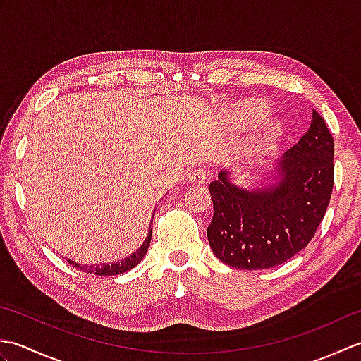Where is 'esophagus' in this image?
I'll use <instances>...</instances> for the list:
<instances>
[{"mask_svg": "<svg viewBox=\"0 0 361 361\" xmlns=\"http://www.w3.org/2000/svg\"><path fill=\"white\" fill-rule=\"evenodd\" d=\"M186 180L190 183V185H203L204 180H206L204 167L197 166V167L190 169V171L186 175Z\"/></svg>", "mask_w": 361, "mask_h": 361, "instance_id": "esophagus-1", "label": "esophagus"}]
</instances>
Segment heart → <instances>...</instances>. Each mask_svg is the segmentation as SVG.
I'll return each mask as SVG.
<instances>
[{
  "label": "heart",
  "instance_id": "b5f03b06",
  "mask_svg": "<svg viewBox=\"0 0 361 361\" xmlns=\"http://www.w3.org/2000/svg\"><path fill=\"white\" fill-rule=\"evenodd\" d=\"M268 113H270V106L262 101H248L240 104L234 110V119L242 126H256L260 121H264ZM282 133V124L279 121H271L260 130V132L255 137V145L256 147H265L267 144L274 141L276 137Z\"/></svg>",
  "mask_w": 361,
  "mask_h": 361
}]
</instances>
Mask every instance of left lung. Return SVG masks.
I'll return each mask as SVG.
<instances>
[{"label":"left lung","instance_id":"obj_1","mask_svg":"<svg viewBox=\"0 0 361 361\" xmlns=\"http://www.w3.org/2000/svg\"><path fill=\"white\" fill-rule=\"evenodd\" d=\"M264 178L256 188H242L224 169L209 185V247L233 268L278 267L315 235L334 188V137L318 111L313 110L307 132Z\"/></svg>","mask_w":361,"mask_h":361}]
</instances>
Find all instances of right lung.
I'll return each mask as SVG.
<instances>
[{
    "mask_svg": "<svg viewBox=\"0 0 361 361\" xmlns=\"http://www.w3.org/2000/svg\"><path fill=\"white\" fill-rule=\"evenodd\" d=\"M150 240H152V228L149 226V234L145 237V240L142 242V245L140 248H137L132 255L127 256L126 259L122 260H114L113 264H101V265H83L79 262H74V260L68 259V262H70L73 267H78L80 271H85L90 274H97V276H116V274H122L128 270H132L137 264L141 262L142 257L145 256V252H147L149 247H150Z\"/></svg>",
    "mask_w": 361,
    "mask_h": 361,
    "instance_id": "right-lung-1",
    "label": "right lung"
}]
</instances>
